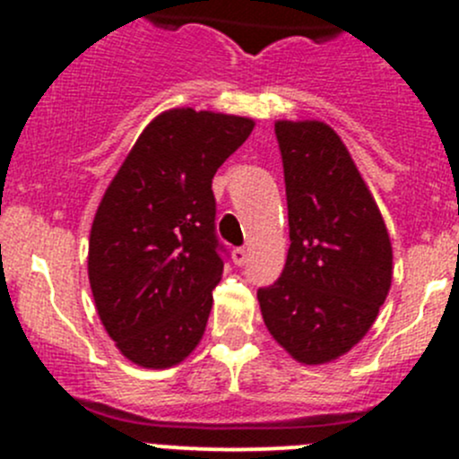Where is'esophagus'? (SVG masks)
Returning a JSON list of instances; mask_svg holds the SVG:
<instances>
[{
    "mask_svg": "<svg viewBox=\"0 0 459 459\" xmlns=\"http://www.w3.org/2000/svg\"><path fill=\"white\" fill-rule=\"evenodd\" d=\"M248 259V251L247 248H233V264L235 266H244Z\"/></svg>",
    "mask_w": 459,
    "mask_h": 459,
    "instance_id": "obj_1",
    "label": "esophagus"
}]
</instances>
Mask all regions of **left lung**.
I'll return each instance as SVG.
<instances>
[{
  "instance_id": "1",
  "label": "left lung",
  "mask_w": 459,
  "mask_h": 459,
  "mask_svg": "<svg viewBox=\"0 0 459 459\" xmlns=\"http://www.w3.org/2000/svg\"><path fill=\"white\" fill-rule=\"evenodd\" d=\"M289 204V255L257 290L268 333L298 362L349 353L373 326L393 280V248L349 148L317 119L275 122Z\"/></svg>"
}]
</instances>
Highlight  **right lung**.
Instances as JSON below:
<instances>
[{"mask_svg": "<svg viewBox=\"0 0 459 459\" xmlns=\"http://www.w3.org/2000/svg\"><path fill=\"white\" fill-rule=\"evenodd\" d=\"M255 122L212 110L157 115L106 188L88 239L97 316L122 355L170 368L200 344L221 280L217 169Z\"/></svg>", "mask_w": 459, "mask_h": 459, "instance_id": "right-lung-1", "label": "right lung"}]
</instances>
